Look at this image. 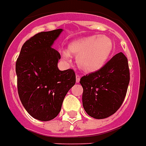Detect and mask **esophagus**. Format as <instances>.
I'll list each match as a JSON object with an SVG mask.
<instances>
[{
  "instance_id": "obj_1",
  "label": "esophagus",
  "mask_w": 146,
  "mask_h": 146,
  "mask_svg": "<svg viewBox=\"0 0 146 146\" xmlns=\"http://www.w3.org/2000/svg\"><path fill=\"white\" fill-rule=\"evenodd\" d=\"M80 78H81V76H80L79 75H78V74H76V82L77 83H78V82L80 81Z\"/></svg>"
}]
</instances>
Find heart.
<instances>
[{
	"label": "heart",
	"instance_id": "b5f03b06",
	"mask_svg": "<svg viewBox=\"0 0 146 146\" xmlns=\"http://www.w3.org/2000/svg\"><path fill=\"white\" fill-rule=\"evenodd\" d=\"M113 49L112 40L104 35H93L71 42L68 50L61 51V58L70 63L71 54L76 56V62L82 70L93 73L99 70L110 58Z\"/></svg>",
	"mask_w": 146,
	"mask_h": 146
}]
</instances>
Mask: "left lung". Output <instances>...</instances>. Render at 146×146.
<instances>
[{
  "label": "left lung",
  "instance_id": "8db88e82",
  "mask_svg": "<svg viewBox=\"0 0 146 146\" xmlns=\"http://www.w3.org/2000/svg\"><path fill=\"white\" fill-rule=\"evenodd\" d=\"M130 82L126 56L119 52L94 73L82 77V105L88 115L104 119L113 115L121 106Z\"/></svg>",
  "mask_w": 146,
  "mask_h": 146
}]
</instances>
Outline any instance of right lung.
<instances>
[{
  "mask_svg": "<svg viewBox=\"0 0 146 146\" xmlns=\"http://www.w3.org/2000/svg\"><path fill=\"white\" fill-rule=\"evenodd\" d=\"M62 31L61 28L32 36L22 46L15 64L20 100L28 114L42 121L58 115L65 96L76 83L73 70L58 69L61 55L52 48Z\"/></svg>",
  "mask_w": 146,
  "mask_h": 146,
  "instance_id": "1",
  "label": "right lung"
}]
</instances>
